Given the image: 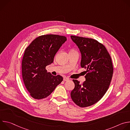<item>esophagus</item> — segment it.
Returning a JSON list of instances; mask_svg holds the SVG:
<instances>
[{"label":"esophagus","instance_id":"1","mask_svg":"<svg viewBox=\"0 0 130 130\" xmlns=\"http://www.w3.org/2000/svg\"><path fill=\"white\" fill-rule=\"evenodd\" d=\"M69 80V78H67V77H64V78H63V80H64V81H68Z\"/></svg>","mask_w":130,"mask_h":130}]
</instances>
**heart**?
I'll return each mask as SVG.
<instances>
[{
  "label": "heart",
  "mask_w": 130,
  "mask_h": 130,
  "mask_svg": "<svg viewBox=\"0 0 130 130\" xmlns=\"http://www.w3.org/2000/svg\"><path fill=\"white\" fill-rule=\"evenodd\" d=\"M71 51H74V50H71Z\"/></svg>",
  "instance_id": "1"
}]
</instances>
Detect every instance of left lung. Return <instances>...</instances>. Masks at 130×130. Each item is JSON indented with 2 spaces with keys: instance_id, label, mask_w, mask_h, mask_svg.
<instances>
[{
  "instance_id": "8db88e82",
  "label": "left lung",
  "mask_w": 130,
  "mask_h": 130,
  "mask_svg": "<svg viewBox=\"0 0 130 130\" xmlns=\"http://www.w3.org/2000/svg\"><path fill=\"white\" fill-rule=\"evenodd\" d=\"M70 37L81 52V66L86 69V80L82 84L73 80L75 88L71 91V98L81 107L89 106L98 102L109 87L113 74L112 59L105 46L97 41Z\"/></svg>"
}]
</instances>
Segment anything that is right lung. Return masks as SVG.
<instances>
[{"label": "right lung", "instance_id": "add662e5", "mask_svg": "<svg viewBox=\"0 0 130 130\" xmlns=\"http://www.w3.org/2000/svg\"><path fill=\"white\" fill-rule=\"evenodd\" d=\"M66 40L64 36L41 35L26 49L22 63V76L32 98L42 99L48 97L63 81L62 76L47 72L46 67L53 62L55 54Z\"/></svg>", "mask_w": 130, "mask_h": 130}]
</instances>
